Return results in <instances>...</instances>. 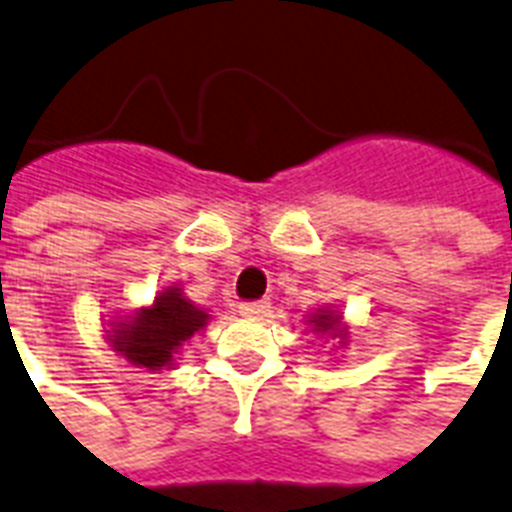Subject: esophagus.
Listing matches in <instances>:
<instances>
[{"label":"esophagus","instance_id":"1","mask_svg":"<svg viewBox=\"0 0 512 512\" xmlns=\"http://www.w3.org/2000/svg\"><path fill=\"white\" fill-rule=\"evenodd\" d=\"M266 314H269V301L240 303V316H246V319H264Z\"/></svg>","mask_w":512,"mask_h":512}]
</instances>
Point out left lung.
<instances>
[{"mask_svg":"<svg viewBox=\"0 0 512 512\" xmlns=\"http://www.w3.org/2000/svg\"><path fill=\"white\" fill-rule=\"evenodd\" d=\"M308 324H311V332H316L319 337L340 340V345H345V340H348V327L342 324V314L335 308H316L314 314L308 316Z\"/></svg>","mask_w":512,"mask_h":512,"instance_id":"1","label":"left lung"}]
</instances>
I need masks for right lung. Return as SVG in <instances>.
<instances>
[{"label": "right lung", "instance_id": "add662e5", "mask_svg": "<svg viewBox=\"0 0 512 512\" xmlns=\"http://www.w3.org/2000/svg\"><path fill=\"white\" fill-rule=\"evenodd\" d=\"M209 311L198 308L183 295V287H164L154 303L135 308L130 316L109 322L107 342L117 356L138 369L162 371L175 366L190 337L209 324Z\"/></svg>", "mask_w": 512, "mask_h": 512}]
</instances>
